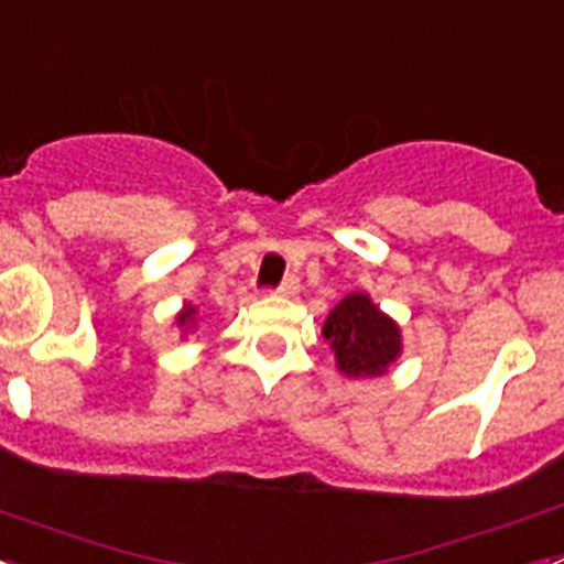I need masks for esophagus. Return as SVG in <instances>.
<instances>
[{
	"label": "esophagus",
	"mask_w": 564,
	"mask_h": 564,
	"mask_svg": "<svg viewBox=\"0 0 564 564\" xmlns=\"http://www.w3.org/2000/svg\"><path fill=\"white\" fill-rule=\"evenodd\" d=\"M299 291V276H285L282 279V282H279V288H276V293H282V296H293V293Z\"/></svg>",
	"instance_id": "esophagus-1"
}]
</instances>
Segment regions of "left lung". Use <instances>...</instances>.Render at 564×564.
<instances>
[{
    "label": "left lung",
    "instance_id": "8db88e82",
    "mask_svg": "<svg viewBox=\"0 0 564 564\" xmlns=\"http://www.w3.org/2000/svg\"><path fill=\"white\" fill-rule=\"evenodd\" d=\"M322 333L336 352L338 370L350 378L381 376L401 352L398 325L372 305L367 293L341 299Z\"/></svg>",
    "mask_w": 564,
    "mask_h": 564
}]
</instances>
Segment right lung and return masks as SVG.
Listing matches in <instances>:
<instances>
[{
	"mask_svg": "<svg viewBox=\"0 0 564 564\" xmlns=\"http://www.w3.org/2000/svg\"><path fill=\"white\" fill-rule=\"evenodd\" d=\"M194 313H197V311H194L192 305H186V311H183L181 316H177V322H181V325H192V322H194Z\"/></svg>",
	"mask_w": 564,
	"mask_h": 564,
	"instance_id": "add662e5",
	"label": "right lung"
}]
</instances>
